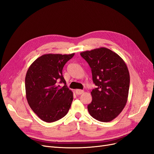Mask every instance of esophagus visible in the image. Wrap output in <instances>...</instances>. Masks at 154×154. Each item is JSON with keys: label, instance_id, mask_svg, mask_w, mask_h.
<instances>
[{"label": "esophagus", "instance_id": "34e87169", "mask_svg": "<svg viewBox=\"0 0 154 154\" xmlns=\"http://www.w3.org/2000/svg\"><path fill=\"white\" fill-rule=\"evenodd\" d=\"M75 92H76V94L77 95H80V94H83V93L84 92V91H82V90H80V89H76V90L75 91Z\"/></svg>", "mask_w": 154, "mask_h": 154}]
</instances>
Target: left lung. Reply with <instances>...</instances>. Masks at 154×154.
Segmentation results:
<instances>
[{
	"instance_id": "1",
	"label": "left lung",
	"mask_w": 154,
	"mask_h": 154,
	"mask_svg": "<svg viewBox=\"0 0 154 154\" xmlns=\"http://www.w3.org/2000/svg\"><path fill=\"white\" fill-rule=\"evenodd\" d=\"M80 55L91 67L97 86L91 92L88 112L100 122H111L122 112L128 100L130 74L127 65L117 53L106 48L83 51Z\"/></svg>"
}]
</instances>
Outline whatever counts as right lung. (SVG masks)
I'll return each instance as SVG.
<instances>
[{"label":"right lung","mask_w":154,"mask_h":154,"mask_svg":"<svg viewBox=\"0 0 154 154\" xmlns=\"http://www.w3.org/2000/svg\"><path fill=\"white\" fill-rule=\"evenodd\" d=\"M74 55L45 54L35 60L27 70L25 78L27 101L44 122L60 119L71 107L73 93L66 85L62 70ZM58 82H63L64 85L60 86Z\"/></svg>","instance_id":"right-lung-1"}]
</instances>
